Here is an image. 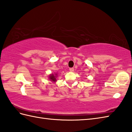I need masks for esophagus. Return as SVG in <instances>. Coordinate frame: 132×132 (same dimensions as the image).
<instances>
[{
	"mask_svg": "<svg viewBox=\"0 0 132 132\" xmlns=\"http://www.w3.org/2000/svg\"><path fill=\"white\" fill-rule=\"evenodd\" d=\"M69 70H70V71L71 72H73V71H74V69L73 68H70Z\"/></svg>",
	"mask_w": 132,
	"mask_h": 132,
	"instance_id": "1",
	"label": "esophagus"
}]
</instances>
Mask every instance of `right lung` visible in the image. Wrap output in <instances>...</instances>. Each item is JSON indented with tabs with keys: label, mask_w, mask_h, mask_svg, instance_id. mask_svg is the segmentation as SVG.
I'll return each instance as SVG.
<instances>
[{
	"label": "right lung",
	"mask_w": 132,
	"mask_h": 132,
	"mask_svg": "<svg viewBox=\"0 0 132 132\" xmlns=\"http://www.w3.org/2000/svg\"><path fill=\"white\" fill-rule=\"evenodd\" d=\"M56 76L57 75V74H56L55 75ZM49 78H50V79L51 80V81H53V82H55V81H56V76L53 75V74H52V75H50V76H49Z\"/></svg>",
	"instance_id": "add662e5"
}]
</instances>
